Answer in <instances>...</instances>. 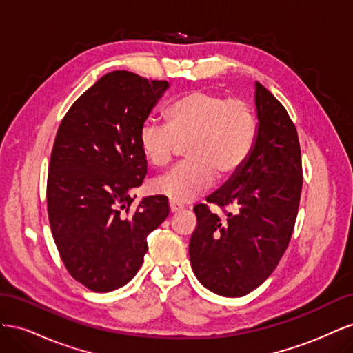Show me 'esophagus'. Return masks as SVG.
<instances>
[{"label":"esophagus","mask_w":353,"mask_h":353,"mask_svg":"<svg viewBox=\"0 0 353 353\" xmlns=\"http://www.w3.org/2000/svg\"><path fill=\"white\" fill-rule=\"evenodd\" d=\"M169 210H170V213H176L179 210H183V206L176 205V203H174V201H169Z\"/></svg>","instance_id":"esophagus-1"}]
</instances>
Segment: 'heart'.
<instances>
[{
	"instance_id": "heart-1",
	"label": "heart",
	"mask_w": 353,
	"mask_h": 353,
	"mask_svg": "<svg viewBox=\"0 0 353 353\" xmlns=\"http://www.w3.org/2000/svg\"><path fill=\"white\" fill-rule=\"evenodd\" d=\"M166 122L145 121L138 143L148 162L168 165L179 144L185 162L154 183L156 193L174 203H188L208 191L219 176L236 174L256 141V117L243 100H227L206 90L191 91L166 110Z\"/></svg>"
}]
</instances>
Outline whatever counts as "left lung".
Here are the masks:
<instances>
[{"instance_id":"8db88e82","label":"left lung","mask_w":353,"mask_h":353,"mask_svg":"<svg viewBox=\"0 0 353 353\" xmlns=\"http://www.w3.org/2000/svg\"><path fill=\"white\" fill-rule=\"evenodd\" d=\"M258 132L250 156L206 201L225 208L219 218L197 205L190 261L208 290L241 297L259 287L279 265L292 239L302 193L297 131L283 104L254 82Z\"/></svg>"}]
</instances>
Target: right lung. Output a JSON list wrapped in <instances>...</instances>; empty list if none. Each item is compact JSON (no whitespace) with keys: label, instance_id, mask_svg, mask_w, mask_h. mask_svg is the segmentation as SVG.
<instances>
[{"label":"right lung","instance_id":"1","mask_svg":"<svg viewBox=\"0 0 353 353\" xmlns=\"http://www.w3.org/2000/svg\"><path fill=\"white\" fill-rule=\"evenodd\" d=\"M168 88L166 81L110 72L59 126L47 179L50 227L66 270L92 292L130 283L147 236L169 215L165 196L144 197L130 210L147 174L138 132Z\"/></svg>","mask_w":353,"mask_h":353}]
</instances>
